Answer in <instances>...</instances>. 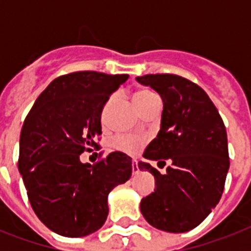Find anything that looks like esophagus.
<instances>
[{"label":"esophagus","mask_w":251,"mask_h":251,"mask_svg":"<svg viewBox=\"0 0 251 251\" xmlns=\"http://www.w3.org/2000/svg\"><path fill=\"white\" fill-rule=\"evenodd\" d=\"M131 171H133V175H138V173H139V168H138L137 161H133V163H131Z\"/></svg>","instance_id":"esophagus-1"}]
</instances>
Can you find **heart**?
<instances>
[{
    "label": "heart",
    "instance_id": "1",
    "mask_svg": "<svg viewBox=\"0 0 251 251\" xmlns=\"http://www.w3.org/2000/svg\"><path fill=\"white\" fill-rule=\"evenodd\" d=\"M155 95L152 92H150V91L142 90L138 91L134 94V102H135V105H139L142 102L147 101L149 99L153 98ZM143 145V142L137 137H118L116 138L113 141V147L118 151H121V152L129 153V155H134V153H137L139 151V149Z\"/></svg>",
    "mask_w": 251,
    "mask_h": 251
}]
</instances>
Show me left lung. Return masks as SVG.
<instances>
[{
	"label": "left lung",
	"instance_id": "1",
	"mask_svg": "<svg viewBox=\"0 0 251 251\" xmlns=\"http://www.w3.org/2000/svg\"><path fill=\"white\" fill-rule=\"evenodd\" d=\"M163 100L160 130L146 149V160L171 165L167 173L139 161L155 177V189L141 201V212L156 229L183 233L194 229L222 198L229 169L226 130L208 95L173 74L135 78Z\"/></svg>",
	"mask_w": 251,
	"mask_h": 251
}]
</instances>
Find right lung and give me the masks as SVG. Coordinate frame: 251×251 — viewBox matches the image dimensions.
Wrapping results in <instances>:
<instances>
[{"mask_svg": "<svg viewBox=\"0 0 251 251\" xmlns=\"http://www.w3.org/2000/svg\"><path fill=\"white\" fill-rule=\"evenodd\" d=\"M127 78L96 72L58 76L25 117L18 167L35 214L60 236L84 237L100 229L108 195L131 176V157L120 151L95 165L79 159L98 146L104 105Z\"/></svg>", "mask_w": 251, "mask_h": 251, "instance_id": "add662e5", "label": "right lung"}]
</instances>
